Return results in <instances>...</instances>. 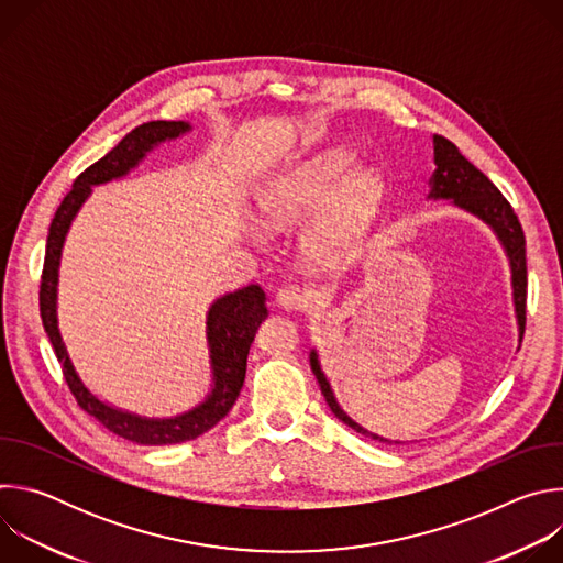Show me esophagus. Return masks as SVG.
<instances>
[{
  "label": "esophagus",
  "mask_w": 563,
  "mask_h": 563,
  "mask_svg": "<svg viewBox=\"0 0 563 563\" xmlns=\"http://www.w3.org/2000/svg\"><path fill=\"white\" fill-rule=\"evenodd\" d=\"M309 302V294H305L298 285H285L276 291V305L285 311H300Z\"/></svg>",
  "instance_id": "34e87169"
}]
</instances>
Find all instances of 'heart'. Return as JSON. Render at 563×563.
Masks as SVG:
<instances>
[{
	"instance_id": "heart-1",
	"label": "heart",
	"mask_w": 563,
	"mask_h": 563,
	"mask_svg": "<svg viewBox=\"0 0 563 563\" xmlns=\"http://www.w3.org/2000/svg\"><path fill=\"white\" fill-rule=\"evenodd\" d=\"M387 200V183L374 167H358L343 148L316 153L272 176L258 194L261 220L287 233L305 227V256L323 269L356 263Z\"/></svg>"
}]
</instances>
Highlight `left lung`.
Wrapping results in <instances>:
<instances>
[{"label": "left lung", "instance_id": "8db88e82", "mask_svg": "<svg viewBox=\"0 0 563 563\" xmlns=\"http://www.w3.org/2000/svg\"><path fill=\"white\" fill-rule=\"evenodd\" d=\"M434 144V174L430 178V194L428 200H450L452 207L478 218L481 222H486L497 240L504 247V254L508 258L510 267V285H512V305H515V318H517V332H519V347L526 330V235L521 229V222L510 207V202L501 196V191L488 180V176L481 174L470 159L461 155V151L443 135L432 137ZM309 365L311 372L320 385V391H323L330 410L339 421H343L347 428L354 432L380 441V443H400V441H389L385 437H378L363 426H358L336 400V394L332 389L330 378L325 376L323 367H320V356L318 350L311 347L309 352Z\"/></svg>", "mask_w": 563, "mask_h": 563}]
</instances>
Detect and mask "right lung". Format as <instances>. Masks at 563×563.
I'll list each match as a JSON object with an SVG mask.
<instances>
[{"mask_svg": "<svg viewBox=\"0 0 563 563\" xmlns=\"http://www.w3.org/2000/svg\"><path fill=\"white\" fill-rule=\"evenodd\" d=\"M194 126L185 120L167 122L155 120L135 126L126 133L118 146H113L102 159L91 165L85 174H79L73 183V189L66 194L62 205L55 211V218L46 238V256L40 287V313L44 332L55 350V356L62 365L64 378L77 398L79 408L96 417L109 432L140 443V445H172L191 441L207 430H211L218 421H222L233 408L235 398L243 389L245 372H247V354L254 343V336L267 318L265 291L258 285L240 287L235 291H227L218 296L209 309L205 320V336L209 350V369L211 385L198 406L176 417H142L122 408H115L109 400L100 398L79 376L77 367L70 361L66 343L62 339L59 318H57V289H59V263L62 250L66 243L68 229L82 205L93 194V187L107 185L111 180L124 178L133 172L146 153L163 142L176 140L189 133Z\"/></svg>", "mask_w": 563, "mask_h": 563, "instance_id": "right-lung-1", "label": "right lung"}]
</instances>
